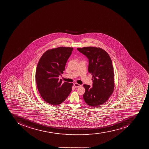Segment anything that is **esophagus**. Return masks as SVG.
<instances>
[{
  "label": "esophagus",
  "instance_id": "esophagus-1",
  "mask_svg": "<svg viewBox=\"0 0 149 149\" xmlns=\"http://www.w3.org/2000/svg\"><path fill=\"white\" fill-rule=\"evenodd\" d=\"M74 86L75 88H79V87H80L81 86V85L77 83H74Z\"/></svg>",
  "mask_w": 149,
  "mask_h": 149
}]
</instances>
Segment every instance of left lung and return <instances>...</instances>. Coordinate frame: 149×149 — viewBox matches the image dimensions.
<instances>
[{
	"instance_id": "obj_1",
	"label": "left lung",
	"mask_w": 149,
	"mask_h": 149,
	"mask_svg": "<svg viewBox=\"0 0 149 149\" xmlns=\"http://www.w3.org/2000/svg\"><path fill=\"white\" fill-rule=\"evenodd\" d=\"M77 49L88 59V71L93 76L92 88L83 85L85 89L84 100L91 107L102 105L111 96L115 87V74L111 58L100 47H84Z\"/></svg>"
}]
</instances>
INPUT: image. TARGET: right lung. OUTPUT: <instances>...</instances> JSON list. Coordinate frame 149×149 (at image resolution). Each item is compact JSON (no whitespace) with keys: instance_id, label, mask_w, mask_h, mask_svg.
<instances>
[{"instance_id":"right-lung-1","label":"right lung","mask_w":149,"mask_h":149,"mask_svg":"<svg viewBox=\"0 0 149 149\" xmlns=\"http://www.w3.org/2000/svg\"><path fill=\"white\" fill-rule=\"evenodd\" d=\"M73 50L72 47H62L49 49L39 60L35 78L38 90L47 103L54 105L60 104L71 92L73 83H62L59 77L63 73Z\"/></svg>"}]
</instances>
